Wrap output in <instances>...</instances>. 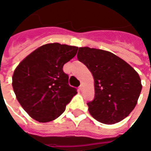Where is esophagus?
Returning a JSON list of instances; mask_svg holds the SVG:
<instances>
[{
  "mask_svg": "<svg viewBox=\"0 0 151 151\" xmlns=\"http://www.w3.org/2000/svg\"><path fill=\"white\" fill-rule=\"evenodd\" d=\"M79 89H80V90H81V91H82V89H83V85H80V86H79Z\"/></svg>",
  "mask_w": 151,
  "mask_h": 151,
  "instance_id": "obj_1",
  "label": "esophagus"
}]
</instances>
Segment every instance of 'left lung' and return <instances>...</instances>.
Returning <instances> with one entry per match:
<instances>
[{
	"label": "left lung",
	"mask_w": 151,
	"mask_h": 151,
	"mask_svg": "<svg viewBox=\"0 0 151 151\" xmlns=\"http://www.w3.org/2000/svg\"><path fill=\"white\" fill-rule=\"evenodd\" d=\"M77 56L95 80V98L87 103L92 116L107 124L118 123L128 116L135 108L142 87L135 69L104 50L79 47Z\"/></svg>",
	"instance_id": "8db88e82"
}]
</instances>
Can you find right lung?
Returning a JSON list of instances; mask_svg holds the SVG:
<instances>
[{"instance_id": "obj_1", "label": "right lung", "mask_w": 151, "mask_h": 151, "mask_svg": "<svg viewBox=\"0 0 151 151\" xmlns=\"http://www.w3.org/2000/svg\"><path fill=\"white\" fill-rule=\"evenodd\" d=\"M78 47L58 43H47L28 55L13 75L16 97L28 115L39 122L59 117L78 93L69 85L64 65L73 58Z\"/></svg>"}]
</instances>
